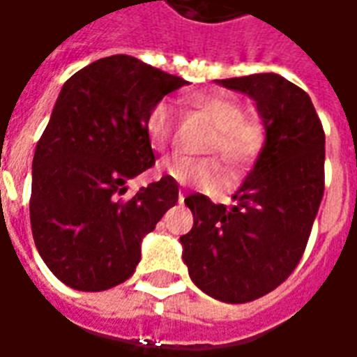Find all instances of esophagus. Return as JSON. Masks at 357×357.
Returning a JSON list of instances; mask_svg holds the SVG:
<instances>
[{"label":"esophagus","mask_w":357,"mask_h":357,"mask_svg":"<svg viewBox=\"0 0 357 357\" xmlns=\"http://www.w3.org/2000/svg\"><path fill=\"white\" fill-rule=\"evenodd\" d=\"M183 201H185V193H183V191H179L178 202H179V204H183Z\"/></svg>","instance_id":"esophagus-1"}]
</instances>
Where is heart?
I'll return each instance as SVG.
<instances>
[{"mask_svg":"<svg viewBox=\"0 0 357 357\" xmlns=\"http://www.w3.org/2000/svg\"><path fill=\"white\" fill-rule=\"evenodd\" d=\"M189 109L199 112L214 126L206 141V151L218 153L229 170H243L256 162L268 143V128L258 116L245 114L237 99L222 93H195L187 97ZM149 145L164 151L174 137V114L168 102H156L145 118ZM158 170L181 185H218L224 174L214 156L170 155L158 162Z\"/></svg>","mask_w":357,"mask_h":357,"instance_id":"heart-1","label":"heart"}]
</instances>
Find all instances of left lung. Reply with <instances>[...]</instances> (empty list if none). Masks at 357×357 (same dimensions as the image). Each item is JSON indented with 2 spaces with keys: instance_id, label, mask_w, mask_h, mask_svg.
<instances>
[{
  "instance_id": "1",
  "label": "left lung",
  "mask_w": 357,
  "mask_h": 357,
  "mask_svg": "<svg viewBox=\"0 0 357 357\" xmlns=\"http://www.w3.org/2000/svg\"><path fill=\"white\" fill-rule=\"evenodd\" d=\"M250 95L268 143L227 208L191 193L193 229L183 262L208 296L245 304L268 294L298 266L325 191V132L304 89L279 74L218 80Z\"/></svg>"
}]
</instances>
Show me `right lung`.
<instances>
[{"label": "right lung", "instance_id": "obj_1", "mask_svg": "<svg viewBox=\"0 0 357 357\" xmlns=\"http://www.w3.org/2000/svg\"><path fill=\"white\" fill-rule=\"evenodd\" d=\"M183 84L130 55L99 59L65 82L36 145L30 224L42 260L70 289L99 292L130 279L141 239L178 202L168 176L122 195L155 166L149 110Z\"/></svg>", "mask_w": 357, "mask_h": 357}]
</instances>
